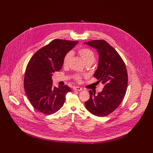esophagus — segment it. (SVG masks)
<instances>
[{
	"label": "esophagus",
	"mask_w": 153,
	"mask_h": 153,
	"mask_svg": "<svg viewBox=\"0 0 153 153\" xmlns=\"http://www.w3.org/2000/svg\"><path fill=\"white\" fill-rule=\"evenodd\" d=\"M73 89L74 91H81L82 90V88L80 87H74Z\"/></svg>",
	"instance_id": "esophagus-1"
}]
</instances>
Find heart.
<instances>
[{
	"label": "heart",
	"mask_w": 153,
	"mask_h": 153,
	"mask_svg": "<svg viewBox=\"0 0 153 153\" xmlns=\"http://www.w3.org/2000/svg\"><path fill=\"white\" fill-rule=\"evenodd\" d=\"M78 54L80 57L83 60L85 64H92L95 61V55L94 52L92 50L86 48H80L78 50ZM72 57V53L68 52L66 54L63 59V66L66 67L69 65V62ZM74 80L80 82L82 79V76L78 74H74L73 75Z\"/></svg>",
	"instance_id": "b5f03b06"
}]
</instances>
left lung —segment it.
Segmentation results:
<instances>
[{"mask_svg":"<svg viewBox=\"0 0 153 153\" xmlns=\"http://www.w3.org/2000/svg\"><path fill=\"white\" fill-rule=\"evenodd\" d=\"M84 44L99 53L98 68L94 77L104 84V88L97 95L89 91L90 97L85 106L95 116L105 117L117 109L126 95L128 85L126 66L116 50L105 41L94 40Z\"/></svg>","mask_w":153,"mask_h":153,"instance_id":"left-lung-1","label":"left lung"}]
</instances>
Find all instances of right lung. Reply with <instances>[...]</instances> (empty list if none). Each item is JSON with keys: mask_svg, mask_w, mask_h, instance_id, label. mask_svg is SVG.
<instances>
[{"mask_svg": "<svg viewBox=\"0 0 153 153\" xmlns=\"http://www.w3.org/2000/svg\"><path fill=\"white\" fill-rule=\"evenodd\" d=\"M56 39L39 49L30 59L24 77V88L33 107L39 112L51 115L60 109L66 95L71 92L67 85L53 87V73L63 65L66 54L77 44Z\"/></svg>", "mask_w": 153, "mask_h": 153, "instance_id": "right-lung-1", "label": "right lung"}]
</instances>
